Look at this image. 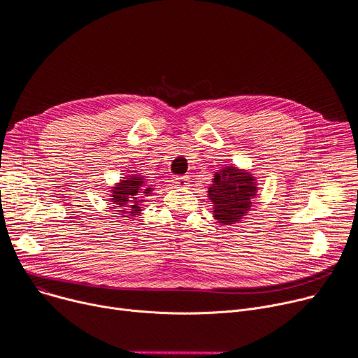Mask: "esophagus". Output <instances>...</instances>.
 <instances>
[{
  "mask_svg": "<svg viewBox=\"0 0 358 358\" xmlns=\"http://www.w3.org/2000/svg\"><path fill=\"white\" fill-rule=\"evenodd\" d=\"M173 182L177 185V187H187V185H189V178L187 177V176H180V177H176L174 180H173Z\"/></svg>",
  "mask_w": 358,
  "mask_h": 358,
  "instance_id": "obj_1",
  "label": "esophagus"
}]
</instances>
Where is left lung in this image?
I'll use <instances>...</instances> for the list:
<instances>
[{"label":"left lung","instance_id":"1","mask_svg":"<svg viewBox=\"0 0 358 358\" xmlns=\"http://www.w3.org/2000/svg\"><path fill=\"white\" fill-rule=\"evenodd\" d=\"M257 187L253 174L226 165L214 174L208 187V199L213 203V216L222 224H234L243 219L252 207Z\"/></svg>","mask_w":358,"mask_h":358}]
</instances>
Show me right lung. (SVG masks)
<instances>
[{
  "mask_svg": "<svg viewBox=\"0 0 358 358\" xmlns=\"http://www.w3.org/2000/svg\"><path fill=\"white\" fill-rule=\"evenodd\" d=\"M112 187V204L117 208L116 211L122 213V217L132 219L141 211V203L145 196H150L152 188L145 185V178L142 176H128Z\"/></svg>",
  "mask_w": 358,
  "mask_h": 358,
  "instance_id": "obj_1",
  "label": "right lung"
}]
</instances>
